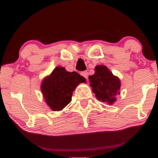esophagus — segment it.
Segmentation results:
<instances>
[{
  "instance_id": "obj_1",
  "label": "esophagus",
  "mask_w": 158,
  "mask_h": 158,
  "mask_svg": "<svg viewBox=\"0 0 158 158\" xmlns=\"http://www.w3.org/2000/svg\"><path fill=\"white\" fill-rule=\"evenodd\" d=\"M81 75L82 76V77H84L85 79H88V72H87V71L81 72Z\"/></svg>"
}]
</instances>
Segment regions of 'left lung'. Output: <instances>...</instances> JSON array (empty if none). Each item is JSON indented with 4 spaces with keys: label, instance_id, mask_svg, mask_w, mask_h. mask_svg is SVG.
Returning a JSON list of instances; mask_svg holds the SVG:
<instances>
[{
    "label": "left lung",
    "instance_id": "obj_1",
    "mask_svg": "<svg viewBox=\"0 0 158 158\" xmlns=\"http://www.w3.org/2000/svg\"><path fill=\"white\" fill-rule=\"evenodd\" d=\"M95 73L90 76V85L98 100L113 105L117 101V95L120 94L121 82L105 65H97Z\"/></svg>",
    "mask_w": 158,
    "mask_h": 158
}]
</instances>
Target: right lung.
Wrapping results in <instances>:
<instances>
[{
    "instance_id": "1",
    "label": "right lung",
    "mask_w": 158,
    "mask_h": 158,
    "mask_svg": "<svg viewBox=\"0 0 158 158\" xmlns=\"http://www.w3.org/2000/svg\"><path fill=\"white\" fill-rule=\"evenodd\" d=\"M85 81L86 79L77 72H68L64 68L58 66L43 79L41 90L50 109L59 111L70 102L77 85Z\"/></svg>"
}]
</instances>
